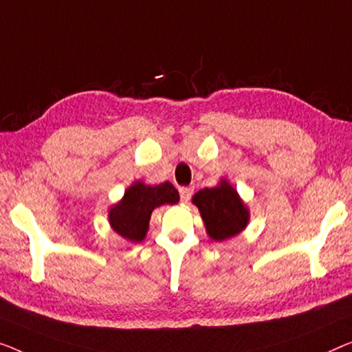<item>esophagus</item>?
Masks as SVG:
<instances>
[{"instance_id": "esophagus-1", "label": "esophagus", "mask_w": 352, "mask_h": 352, "mask_svg": "<svg viewBox=\"0 0 352 352\" xmlns=\"http://www.w3.org/2000/svg\"><path fill=\"white\" fill-rule=\"evenodd\" d=\"M180 199H182V202H185V204H188L191 201V196H192V192H194V190L191 186H183V188H180Z\"/></svg>"}]
</instances>
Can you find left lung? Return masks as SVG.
Here are the masks:
<instances>
[{
	"mask_svg": "<svg viewBox=\"0 0 352 352\" xmlns=\"http://www.w3.org/2000/svg\"><path fill=\"white\" fill-rule=\"evenodd\" d=\"M192 202L202 214L207 234L217 242L234 237L248 224V210L240 201L237 191L224 180L221 185L204 188L194 194Z\"/></svg>",
	"mask_w": 352,
	"mask_h": 352,
	"instance_id": "obj_1",
	"label": "left lung"
}]
</instances>
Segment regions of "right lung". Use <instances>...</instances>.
Wrapping results in <instances>:
<instances>
[{
  "mask_svg": "<svg viewBox=\"0 0 352 352\" xmlns=\"http://www.w3.org/2000/svg\"><path fill=\"white\" fill-rule=\"evenodd\" d=\"M178 192L169 182L156 186L134 183L117 206L110 208L109 219L115 232L131 242L144 240L153 208L162 204H177Z\"/></svg>",
  "mask_w": 352,
  "mask_h": 352,
  "instance_id": "obj_1",
  "label": "right lung"
}]
</instances>
